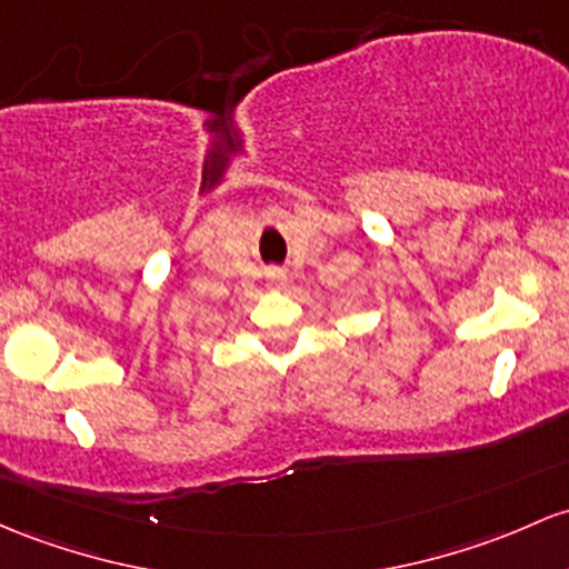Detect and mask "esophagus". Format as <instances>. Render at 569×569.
<instances>
[{"label":"esophagus","mask_w":569,"mask_h":569,"mask_svg":"<svg viewBox=\"0 0 569 569\" xmlns=\"http://www.w3.org/2000/svg\"><path fill=\"white\" fill-rule=\"evenodd\" d=\"M270 280H272V286H283L286 283V272L283 270H270Z\"/></svg>","instance_id":"1"}]
</instances>
